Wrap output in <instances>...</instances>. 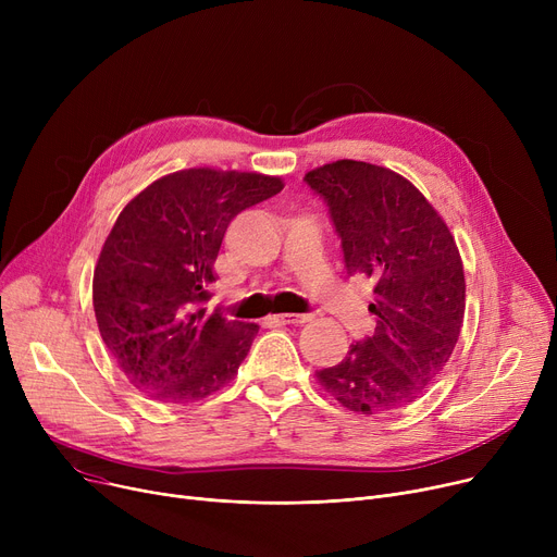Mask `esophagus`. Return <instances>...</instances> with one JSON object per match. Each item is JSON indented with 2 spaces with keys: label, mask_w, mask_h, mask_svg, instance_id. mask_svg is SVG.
Listing matches in <instances>:
<instances>
[{
  "label": "esophagus",
  "mask_w": 557,
  "mask_h": 557,
  "mask_svg": "<svg viewBox=\"0 0 557 557\" xmlns=\"http://www.w3.org/2000/svg\"><path fill=\"white\" fill-rule=\"evenodd\" d=\"M271 320L277 325H302L307 320H311V315L309 313H275L271 315Z\"/></svg>",
  "instance_id": "34e87169"
}]
</instances>
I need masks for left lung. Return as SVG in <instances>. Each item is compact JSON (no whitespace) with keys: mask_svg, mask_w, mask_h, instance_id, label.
<instances>
[{"mask_svg":"<svg viewBox=\"0 0 557 557\" xmlns=\"http://www.w3.org/2000/svg\"><path fill=\"white\" fill-rule=\"evenodd\" d=\"M325 200L345 269L374 284L372 336L349 345L318 384L361 416L416 401L449 361L462 327L465 275L449 227L399 173L338 160L305 175Z\"/></svg>","mask_w":557,"mask_h":557,"instance_id":"left-lung-1","label":"left lung"}]
</instances>
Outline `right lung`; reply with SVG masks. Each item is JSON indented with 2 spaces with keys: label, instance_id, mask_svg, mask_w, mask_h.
I'll return each mask as SVG.
<instances>
[{
  "label": "right lung",
  "instance_id": "add662e5",
  "mask_svg": "<svg viewBox=\"0 0 557 557\" xmlns=\"http://www.w3.org/2000/svg\"><path fill=\"white\" fill-rule=\"evenodd\" d=\"M261 173L189 169L137 194L99 255L92 300L101 338L128 382L189 404L237 374L259 332L205 307L230 221L282 191Z\"/></svg>",
  "mask_w": 557,
  "mask_h": 557
}]
</instances>
